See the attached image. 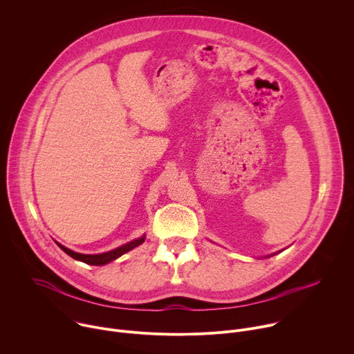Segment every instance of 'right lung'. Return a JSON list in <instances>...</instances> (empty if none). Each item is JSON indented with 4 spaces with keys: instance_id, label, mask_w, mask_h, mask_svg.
Listing matches in <instances>:
<instances>
[{
    "instance_id": "right-lung-1",
    "label": "right lung",
    "mask_w": 354,
    "mask_h": 354,
    "mask_svg": "<svg viewBox=\"0 0 354 354\" xmlns=\"http://www.w3.org/2000/svg\"><path fill=\"white\" fill-rule=\"evenodd\" d=\"M144 239H145V236L137 238V239H134V241H131V242H129V243H124V245H122V246H119V248H116V249H113V250H109V252H105V254H99V255L77 254V252H74V250H71V249H68V248L60 245L59 242H56V243L66 252V254H67L68 257L74 258L75 261H81V262L88 263V265L100 266V265H106V263H109V262H112V261L120 258L123 254H126V252H129V250H131L133 248L141 245V243L144 242Z\"/></svg>"
}]
</instances>
